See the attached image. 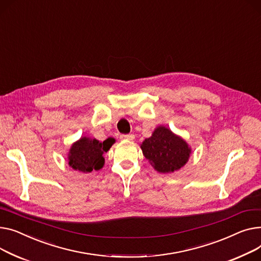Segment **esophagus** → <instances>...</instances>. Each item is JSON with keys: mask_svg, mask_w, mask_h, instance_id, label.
Listing matches in <instances>:
<instances>
[{"mask_svg": "<svg viewBox=\"0 0 261 261\" xmlns=\"http://www.w3.org/2000/svg\"><path fill=\"white\" fill-rule=\"evenodd\" d=\"M121 140H128V141H133L135 139V136L133 134H128V135H121L120 136Z\"/></svg>", "mask_w": 261, "mask_h": 261, "instance_id": "1", "label": "esophagus"}]
</instances>
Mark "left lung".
I'll return each instance as SVG.
<instances>
[{
    "label": "left lung",
    "instance_id": "obj_1",
    "mask_svg": "<svg viewBox=\"0 0 261 261\" xmlns=\"http://www.w3.org/2000/svg\"><path fill=\"white\" fill-rule=\"evenodd\" d=\"M141 149L150 165L163 174L180 170L191 155L189 144L165 126H158L149 138H146Z\"/></svg>",
    "mask_w": 261,
    "mask_h": 261
}]
</instances>
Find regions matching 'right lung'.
I'll return each mask as SVG.
<instances>
[{
	"mask_svg": "<svg viewBox=\"0 0 261 261\" xmlns=\"http://www.w3.org/2000/svg\"><path fill=\"white\" fill-rule=\"evenodd\" d=\"M115 143L114 138L103 142L90 137H83L74 142L68 154V164L73 170L82 173L99 171L104 165L103 154Z\"/></svg>",
	"mask_w": 261,
	"mask_h": 261,
	"instance_id": "obj_1",
	"label": "right lung"
}]
</instances>
